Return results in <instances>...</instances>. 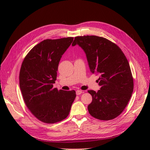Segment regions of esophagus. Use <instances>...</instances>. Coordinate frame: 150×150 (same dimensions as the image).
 <instances>
[{"mask_svg":"<svg viewBox=\"0 0 150 150\" xmlns=\"http://www.w3.org/2000/svg\"><path fill=\"white\" fill-rule=\"evenodd\" d=\"M83 92L82 91H80V90H77L76 91V94L77 96H78V95H80L81 93H82Z\"/></svg>","mask_w":150,"mask_h":150,"instance_id":"esophagus-1","label":"esophagus"}]
</instances>
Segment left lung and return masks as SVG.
Segmentation results:
<instances>
[{
    "instance_id": "8db88e82",
    "label": "left lung",
    "mask_w": 150,
    "mask_h": 150,
    "mask_svg": "<svg viewBox=\"0 0 150 150\" xmlns=\"http://www.w3.org/2000/svg\"><path fill=\"white\" fill-rule=\"evenodd\" d=\"M84 51L91 72L100 75L98 92L89 90L92 97L89 114L97 119L109 120L119 116L127 106L134 88L129 62L115 44L97 36H76L72 44Z\"/></svg>"
}]
</instances>
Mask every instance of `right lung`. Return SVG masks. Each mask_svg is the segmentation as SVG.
Segmentation results:
<instances>
[{
	"instance_id": "add662e5",
	"label": "right lung",
	"mask_w": 150,
	"mask_h": 150,
	"mask_svg": "<svg viewBox=\"0 0 150 150\" xmlns=\"http://www.w3.org/2000/svg\"><path fill=\"white\" fill-rule=\"evenodd\" d=\"M74 40L68 37L45 39L36 45L23 59L19 86L25 103L38 120L54 123L69 114L76 97L75 91L53 88L62 55Z\"/></svg>"
}]
</instances>
